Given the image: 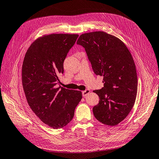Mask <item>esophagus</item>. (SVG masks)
<instances>
[{
	"mask_svg": "<svg viewBox=\"0 0 159 159\" xmlns=\"http://www.w3.org/2000/svg\"><path fill=\"white\" fill-rule=\"evenodd\" d=\"M90 92V90H89V89H87V90H84V91H83V92H82V95H83V97H86Z\"/></svg>",
	"mask_w": 159,
	"mask_h": 159,
	"instance_id": "1",
	"label": "esophagus"
}]
</instances>
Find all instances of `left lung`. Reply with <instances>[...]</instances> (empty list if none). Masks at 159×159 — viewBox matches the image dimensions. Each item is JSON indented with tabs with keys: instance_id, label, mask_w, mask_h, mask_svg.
<instances>
[{
	"instance_id": "left-lung-1",
	"label": "left lung",
	"mask_w": 159,
	"mask_h": 159,
	"mask_svg": "<svg viewBox=\"0 0 159 159\" xmlns=\"http://www.w3.org/2000/svg\"><path fill=\"white\" fill-rule=\"evenodd\" d=\"M77 44L84 48L95 74L104 77V87L93 91L99 97L94 116L103 124L116 125L136 101L138 77L132 55L120 39L102 31L83 34Z\"/></svg>"
}]
</instances>
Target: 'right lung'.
<instances>
[{"instance_id":"obj_1","label":"right lung","mask_w":159,"mask_h":159,"mask_svg":"<svg viewBox=\"0 0 159 159\" xmlns=\"http://www.w3.org/2000/svg\"><path fill=\"white\" fill-rule=\"evenodd\" d=\"M78 34H52L34 41L22 66V84L29 106L44 124L57 129L74 117L81 91L57 87L64 62Z\"/></svg>"}]
</instances>
